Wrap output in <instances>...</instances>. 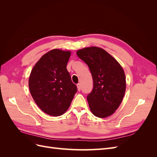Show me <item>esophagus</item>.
<instances>
[{
  "instance_id": "34e87169",
  "label": "esophagus",
  "mask_w": 157,
  "mask_h": 157,
  "mask_svg": "<svg viewBox=\"0 0 157 157\" xmlns=\"http://www.w3.org/2000/svg\"><path fill=\"white\" fill-rule=\"evenodd\" d=\"M77 89H78V91H80V89H81V87H80V84H78L77 85Z\"/></svg>"
}]
</instances>
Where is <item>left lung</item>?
Returning a JSON list of instances; mask_svg holds the SVG:
<instances>
[{
  "label": "left lung",
  "mask_w": 157,
  "mask_h": 157,
  "mask_svg": "<svg viewBox=\"0 0 157 157\" xmlns=\"http://www.w3.org/2000/svg\"><path fill=\"white\" fill-rule=\"evenodd\" d=\"M77 54L91 72L94 88L87 96L90 111L99 118L112 115L120 106L126 91V77L120 63L103 48L91 46Z\"/></svg>",
  "instance_id": "left-lung-1"
}]
</instances>
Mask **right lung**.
Instances as JSON below:
<instances>
[{
	"mask_svg": "<svg viewBox=\"0 0 157 157\" xmlns=\"http://www.w3.org/2000/svg\"><path fill=\"white\" fill-rule=\"evenodd\" d=\"M71 51L53 49L42 56L32 69L29 88L35 102L44 113L62 115L77 91L67 70Z\"/></svg>",
	"mask_w": 157,
	"mask_h": 157,
	"instance_id": "right-lung-1",
	"label": "right lung"
}]
</instances>
